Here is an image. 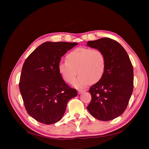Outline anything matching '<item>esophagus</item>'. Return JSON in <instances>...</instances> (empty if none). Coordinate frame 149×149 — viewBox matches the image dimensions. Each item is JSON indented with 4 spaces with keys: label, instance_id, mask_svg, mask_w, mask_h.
<instances>
[{
    "label": "esophagus",
    "instance_id": "obj_1",
    "mask_svg": "<svg viewBox=\"0 0 149 149\" xmlns=\"http://www.w3.org/2000/svg\"><path fill=\"white\" fill-rule=\"evenodd\" d=\"M85 91H86L85 90H78V93L79 94H81V93H84Z\"/></svg>",
    "mask_w": 149,
    "mask_h": 149
}]
</instances>
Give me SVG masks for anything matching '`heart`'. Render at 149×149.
Instances as JSON below:
<instances>
[{
    "instance_id": "heart-1",
    "label": "heart",
    "mask_w": 149,
    "mask_h": 149,
    "mask_svg": "<svg viewBox=\"0 0 149 149\" xmlns=\"http://www.w3.org/2000/svg\"><path fill=\"white\" fill-rule=\"evenodd\" d=\"M66 59L58 63V71L63 79L69 84L74 82L78 73L79 76L74 83L78 88L86 87L91 83H97L105 73L106 57L99 49L75 48L67 54Z\"/></svg>"
}]
</instances>
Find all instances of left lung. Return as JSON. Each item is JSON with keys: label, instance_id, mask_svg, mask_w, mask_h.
I'll use <instances>...</instances> for the list:
<instances>
[{"label": "left lung", "instance_id": "obj_1", "mask_svg": "<svg viewBox=\"0 0 149 149\" xmlns=\"http://www.w3.org/2000/svg\"><path fill=\"white\" fill-rule=\"evenodd\" d=\"M87 46L101 51L106 60L102 78L90 88L92 97L87 109L94 118L108 121L125 111L134 87V70L127 53L109 38L89 41Z\"/></svg>", "mask_w": 149, "mask_h": 149}]
</instances>
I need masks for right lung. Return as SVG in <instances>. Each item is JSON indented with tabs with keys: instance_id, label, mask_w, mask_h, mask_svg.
<instances>
[{
	"instance_id": "1",
	"label": "right lung",
	"mask_w": 149,
	"mask_h": 149,
	"mask_svg": "<svg viewBox=\"0 0 149 149\" xmlns=\"http://www.w3.org/2000/svg\"><path fill=\"white\" fill-rule=\"evenodd\" d=\"M77 43L47 42L25 61L19 89L28 114L45 124H55L63 116L67 103L77 96L63 79L58 65L61 58Z\"/></svg>"
}]
</instances>
